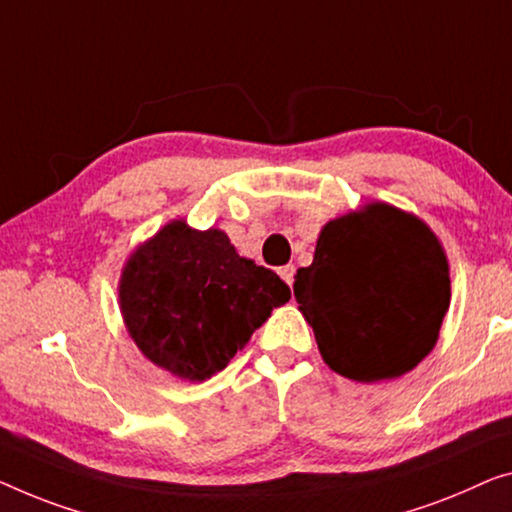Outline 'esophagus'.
I'll return each instance as SVG.
<instances>
[{
	"instance_id": "esophagus-1",
	"label": "esophagus",
	"mask_w": 512,
	"mask_h": 512,
	"mask_svg": "<svg viewBox=\"0 0 512 512\" xmlns=\"http://www.w3.org/2000/svg\"><path fill=\"white\" fill-rule=\"evenodd\" d=\"M278 273H280V278L285 280L289 287L294 285V276H296V266H294V264H285V266H280Z\"/></svg>"
}]
</instances>
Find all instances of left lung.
<instances>
[{
  "mask_svg": "<svg viewBox=\"0 0 512 512\" xmlns=\"http://www.w3.org/2000/svg\"><path fill=\"white\" fill-rule=\"evenodd\" d=\"M294 296L331 370L363 384L395 379L437 345L448 259L421 218L370 202L322 227Z\"/></svg>",
  "mask_w": 512,
  "mask_h": 512,
  "instance_id": "1",
  "label": "left lung"
}]
</instances>
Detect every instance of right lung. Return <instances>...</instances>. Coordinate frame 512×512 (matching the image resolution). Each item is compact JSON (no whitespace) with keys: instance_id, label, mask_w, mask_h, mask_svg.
<instances>
[{"instance_id":"right-lung-1","label":"right lung","mask_w":512,"mask_h":512,"mask_svg":"<svg viewBox=\"0 0 512 512\" xmlns=\"http://www.w3.org/2000/svg\"><path fill=\"white\" fill-rule=\"evenodd\" d=\"M289 287L236 253L225 232L172 220L121 271L119 305L137 349L174 377L204 381L246 347Z\"/></svg>"}]
</instances>
